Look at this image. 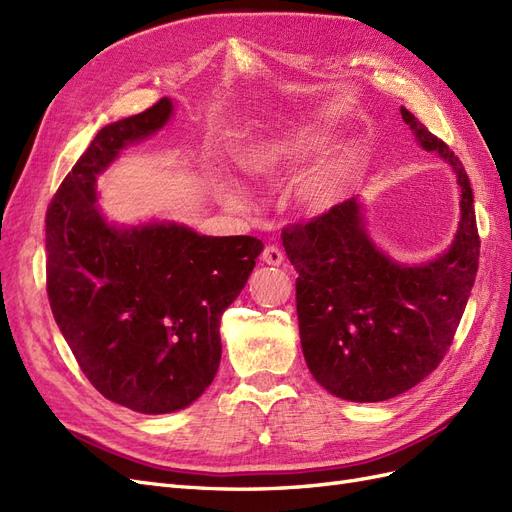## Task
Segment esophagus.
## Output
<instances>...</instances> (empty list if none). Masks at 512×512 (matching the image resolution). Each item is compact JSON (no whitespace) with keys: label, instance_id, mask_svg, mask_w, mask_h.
Wrapping results in <instances>:
<instances>
[{"label":"esophagus","instance_id":"esophagus-1","mask_svg":"<svg viewBox=\"0 0 512 512\" xmlns=\"http://www.w3.org/2000/svg\"><path fill=\"white\" fill-rule=\"evenodd\" d=\"M262 262H265V265H271V267H280L282 262H284V252L280 250V247L277 245H267L265 250H262Z\"/></svg>","mask_w":512,"mask_h":512}]
</instances>
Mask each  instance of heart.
<instances>
[{"instance_id":"obj_1","label":"heart","mask_w":512,"mask_h":512,"mask_svg":"<svg viewBox=\"0 0 512 512\" xmlns=\"http://www.w3.org/2000/svg\"><path fill=\"white\" fill-rule=\"evenodd\" d=\"M322 145V134L314 128H292L241 151L239 164L256 181H282L312 160ZM344 190V170L337 162H320L294 177L288 188V203L307 218L333 209ZM222 192H230L222 185Z\"/></svg>"}]
</instances>
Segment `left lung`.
Returning a JSON list of instances; mask_svg holds the SVG:
<instances>
[{
	"label": "left lung",
	"instance_id": "obj_1",
	"mask_svg": "<svg viewBox=\"0 0 512 512\" xmlns=\"http://www.w3.org/2000/svg\"><path fill=\"white\" fill-rule=\"evenodd\" d=\"M401 117L425 151L453 168L459 226L451 247L404 265L371 241L365 207L350 198L282 232L297 269V314L305 363L320 386L348 401L406 393L440 365L468 305L478 271L474 194L459 158L408 108Z\"/></svg>",
	"mask_w": 512,
	"mask_h": 512
}]
</instances>
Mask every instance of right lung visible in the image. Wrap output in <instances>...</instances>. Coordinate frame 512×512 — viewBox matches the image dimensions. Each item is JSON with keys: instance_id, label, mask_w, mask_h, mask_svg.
<instances>
[{"instance_id": "obj_1", "label": "right lung", "mask_w": 512, "mask_h": 512, "mask_svg": "<svg viewBox=\"0 0 512 512\" xmlns=\"http://www.w3.org/2000/svg\"><path fill=\"white\" fill-rule=\"evenodd\" d=\"M175 104L104 126L46 211V292L87 380L141 414L188 408L222 359L220 318L256 267L262 241L207 237L177 222L117 226L96 179L119 151L160 132Z\"/></svg>"}]
</instances>
